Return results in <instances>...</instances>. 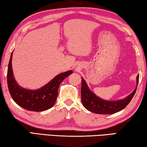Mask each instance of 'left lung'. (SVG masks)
Listing matches in <instances>:
<instances>
[{
	"mask_svg": "<svg viewBox=\"0 0 147 147\" xmlns=\"http://www.w3.org/2000/svg\"><path fill=\"white\" fill-rule=\"evenodd\" d=\"M81 101L84 107L89 111L99 114H112L121 111L129 104L136 92L139 82V74L137 76V86L132 94L125 99L117 101H109L96 96L90 90L88 86L82 78Z\"/></svg>",
	"mask_w": 147,
	"mask_h": 147,
	"instance_id": "left-lung-1",
	"label": "left lung"
}]
</instances>
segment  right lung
Returning a JSON list of instances; mask_svg holds the SVG:
<instances>
[{
    "label": "right lung",
    "mask_w": 147,
    "mask_h": 147,
    "mask_svg": "<svg viewBox=\"0 0 147 147\" xmlns=\"http://www.w3.org/2000/svg\"><path fill=\"white\" fill-rule=\"evenodd\" d=\"M11 54L7 68V82L9 92L13 101L23 109L33 112H42L52 107L55 103L58 96V89L64 79L72 74V71H67L59 74L52 80L42 88L30 90L18 85L13 74Z\"/></svg>",
    "instance_id": "1"
}]
</instances>
